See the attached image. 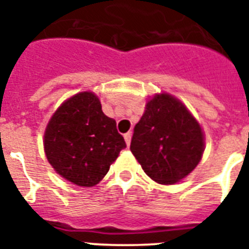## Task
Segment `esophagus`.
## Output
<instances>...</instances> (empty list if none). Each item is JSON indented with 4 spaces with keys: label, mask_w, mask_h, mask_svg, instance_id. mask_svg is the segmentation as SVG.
I'll use <instances>...</instances> for the list:
<instances>
[{
    "label": "esophagus",
    "mask_w": 249,
    "mask_h": 249,
    "mask_svg": "<svg viewBox=\"0 0 249 249\" xmlns=\"http://www.w3.org/2000/svg\"><path fill=\"white\" fill-rule=\"evenodd\" d=\"M124 140L125 142H126V146H129V144H130V140H132V133H125Z\"/></svg>",
    "instance_id": "esophagus-1"
}]
</instances>
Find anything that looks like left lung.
Wrapping results in <instances>:
<instances>
[{
    "instance_id": "8db88e82",
    "label": "left lung",
    "mask_w": 249,
    "mask_h": 249,
    "mask_svg": "<svg viewBox=\"0 0 249 249\" xmlns=\"http://www.w3.org/2000/svg\"><path fill=\"white\" fill-rule=\"evenodd\" d=\"M130 151L148 177L176 183L199 164L204 151L200 125L169 94L155 95L134 126Z\"/></svg>"
}]
</instances>
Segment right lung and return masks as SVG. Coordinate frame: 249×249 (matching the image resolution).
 <instances>
[{"instance_id":"obj_1","label":"right lung","mask_w":249,"mask_h":249,"mask_svg":"<svg viewBox=\"0 0 249 249\" xmlns=\"http://www.w3.org/2000/svg\"><path fill=\"white\" fill-rule=\"evenodd\" d=\"M44 146L56 173L90 187L105 177L126 143L116 121L103 113L97 95L84 91L56 109L45 132Z\"/></svg>"}]
</instances>
